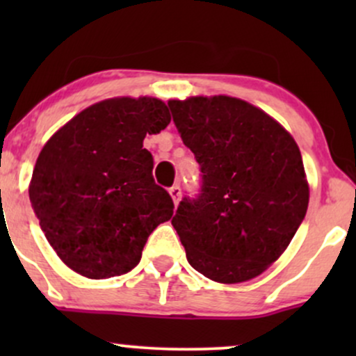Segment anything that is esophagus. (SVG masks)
<instances>
[{"mask_svg":"<svg viewBox=\"0 0 356 356\" xmlns=\"http://www.w3.org/2000/svg\"><path fill=\"white\" fill-rule=\"evenodd\" d=\"M169 194H170V197H172V201H174L175 206H177L179 201H181V187H179L177 184H175V186H172L169 189Z\"/></svg>","mask_w":356,"mask_h":356,"instance_id":"obj_1","label":"esophagus"}]
</instances>
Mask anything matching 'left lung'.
<instances>
[{"label": "left lung", "mask_w": 356, "mask_h": 356, "mask_svg": "<svg viewBox=\"0 0 356 356\" xmlns=\"http://www.w3.org/2000/svg\"><path fill=\"white\" fill-rule=\"evenodd\" d=\"M169 108L202 172L199 195L184 197L172 218L187 261L224 284L259 276L283 254L308 209L295 138L232 97L170 100Z\"/></svg>", "instance_id": "8db88e82"}]
</instances>
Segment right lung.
Segmentation results:
<instances>
[{
	"mask_svg": "<svg viewBox=\"0 0 356 356\" xmlns=\"http://www.w3.org/2000/svg\"><path fill=\"white\" fill-rule=\"evenodd\" d=\"M170 122L162 100L110 99L75 115L36 159L30 201L48 243L81 276L107 280L138 264L147 238L172 218L152 177L147 134Z\"/></svg>",
	"mask_w": 356,
	"mask_h": 356,
	"instance_id": "1",
	"label": "right lung"
}]
</instances>
